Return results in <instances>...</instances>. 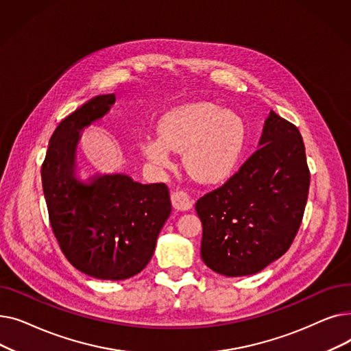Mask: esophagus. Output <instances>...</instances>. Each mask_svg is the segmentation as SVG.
<instances>
[{
    "label": "esophagus",
    "instance_id": "34e87169",
    "mask_svg": "<svg viewBox=\"0 0 351 351\" xmlns=\"http://www.w3.org/2000/svg\"><path fill=\"white\" fill-rule=\"evenodd\" d=\"M172 205L176 210H189L192 208V200L188 193L176 191L172 193Z\"/></svg>",
    "mask_w": 351,
    "mask_h": 351
}]
</instances>
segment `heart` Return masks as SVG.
Returning a JSON list of instances; mask_svg holds the SVG:
<instances>
[{"label":"heart","mask_w":351,"mask_h":351,"mask_svg":"<svg viewBox=\"0 0 351 351\" xmlns=\"http://www.w3.org/2000/svg\"><path fill=\"white\" fill-rule=\"evenodd\" d=\"M246 126L213 104H193L172 110L159 125V136L143 141L142 149L158 168L172 166V152H183L186 171L205 185L228 180L241 163Z\"/></svg>","instance_id":"1"}]
</instances>
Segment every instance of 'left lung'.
<instances>
[{
	"label": "left lung",
	"instance_id": "obj_1",
	"mask_svg": "<svg viewBox=\"0 0 351 351\" xmlns=\"http://www.w3.org/2000/svg\"><path fill=\"white\" fill-rule=\"evenodd\" d=\"M259 146L195 206L204 228L202 261L228 278L259 273L283 256L307 204L310 172L299 129L270 110Z\"/></svg>",
	"mask_w": 351,
	"mask_h": 351
}]
</instances>
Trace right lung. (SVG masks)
Instances as JSON below:
<instances>
[{
    "instance_id": "obj_1",
    "label": "right lung",
    "mask_w": 351,
    "mask_h": 351,
    "mask_svg": "<svg viewBox=\"0 0 351 351\" xmlns=\"http://www.w3.org/2000/svg\"><path fill=\"white\" fill-rule=\"evenodd\" d=\"M115 95H99L60 122L41 166L52 232L69 263L90 278L125 280L152 259L172 205L165 183L142 185L125 173H77L80 132L102 118Z\"/></svg>"
}]
</instances>
